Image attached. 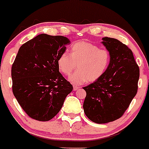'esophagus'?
Returning <instances> with one entry per match:
<instances>
[{"instance_id":"esophagus-1","label":"esophagus","mask_w":149,"mask_h":149,"mask_svg":"<svg viewBox=\"0 0 149 149\" xmlns=\"http://www.w3.org/2000/svg\"><path fill=\"white\" fill-rule=\"evenodd\" d=\"M78 88H80V87L77 86H73V91H77Z\"/></svg>"}]
</instances>
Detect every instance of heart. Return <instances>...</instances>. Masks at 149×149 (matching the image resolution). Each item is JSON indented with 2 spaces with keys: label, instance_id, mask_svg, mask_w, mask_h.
Here are the masks:
<instances>
[{
  "label": "heart",
  "instance_id": "b5f03b06",
  "mask_svg": "<svg viewBox=\"0 0 149 149\" xmlns=\"http://www.w3.org/2000/svg\"><path fill=\"white\" fill-rule=\"evenodd\" d=\"M110 63V54L106 49L90 42L81 41L71 47V54L64 52L58 58V66L65 76L71 75L69 81L76 85L97 81L104 74Z\"/></svg>",
  "mask_w": 149,
  "mask_h": 149
}]
</instances>
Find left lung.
<instances>
[{
  "instance_id": "8db88e82",
  "label": "left lung",
  "mask_w": 149,
  "mask_h": 149,
  "mask_svg": "<svg viewBox=\"0 0 149 149\" xmlns=\"http://www.w3.org/2000/svg\"><path fill=\"white\" fill-rule=\"evenodd\" d=\"M110 54V63L103 76L83 87L86 115L92 122L104 124L120 119L138 90L139 68L132 50L118 40L102 38Z\"/></svg>"
}]
</instances>
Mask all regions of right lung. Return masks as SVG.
<instances>
[{
	"label": "right lung",
	"instance_id": "right-lung-1",
	"mask_svg": "<svg viewBox=\"0 0 149 149\" xmlns=\"http://www.w3.org/2000/svg\"><path fill=\"white\" fill-rule=\"evenodd\" d=\"M70 41L41 34L20 47L11 68L13 93L34 120L47 122L58 114L73 89L59 72L58 58Z\"/></svg>",
	"mask_w": 149,
	"mask_h": 149
}]
</instances>
